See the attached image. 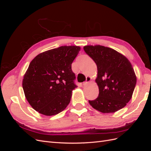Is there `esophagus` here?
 Listing matches in <instances>:
<instances>
[{"instance_id":"34e87169","label":"esophagus","mask_w":151,"mask_h":151,"mask_svg":"<svg viewBox=\"0 0 151 151\" xmlns=\"http://www.w3.org/2000/svg\"><path fill=\"white\" fill-rule=\"evenodd\" d=\"M90 81H91V77H86V82H84V83H83V86L86 85L87 84L89 83Z\"/></svg>"}]
</instances>
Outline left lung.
I'll use <instances>...</instances> for the list:
<instances>
[{"label":"left lung","mask_w":151,"mask_h":151,"mask_svg":"<svg viewBox=\"0 0 151 151\" xmlns=\"http://www.w3.org/2000/svg\"><path fill=\"white\" fill-rule=\"evenodd\" d=\"M84 50L98 69L95 81L99 96L89 101L91 106L103 113H115L125 107L132 97L137 83L130 62L116 50L101 45H86Z\"/></svg>","instance_id":"left-lung-1"}]
</instances>
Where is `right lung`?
<instances>
[{"label": "right lung", "mask_w": 151, "mask_h": 151, "mask_svg": "<svg viewBox=\"0 0 151 151\" xmlns=\"http://www.w3.org/2000/svg\"><path fill=\"white\" fill-rule=\"evenodd\" d=\"M80 50L78 46H62L38 54L30 62L22 88L36 111L55 115L69 104L72 91L77 88L71 65Z\"/></svg>", "instance_id": "add662e5"}]
</instances>
